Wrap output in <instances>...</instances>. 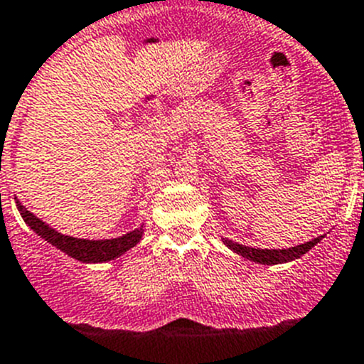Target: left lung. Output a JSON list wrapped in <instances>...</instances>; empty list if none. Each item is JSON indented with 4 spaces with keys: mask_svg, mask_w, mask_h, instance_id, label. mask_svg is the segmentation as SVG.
<instances>
[{
    "mask_svg": "<svg viewBox=\"0 0 364 364\" xmlns=\"http://www.w3.org/2000/svg\"><path fill=\"white\" fill-rule=\"evenodd\" d=\"M323 235L312 239V241H306L303 245H297V247L292 248H284V250H267V248H252L245 247V245H239L235 241H230V239H223V243L227 245L228 248L235 252V254L243 255L247 259L255 261V263H263V264H279V263H288V261H294L297 257H301L303 254L310 250L314 245H317L321 241Z\"/></svg>",
    "mask_w": 364,
    "mask_h": 364,
    "instance_id": "left-lung-1",
    "label": "left lung"
}]
</instances>
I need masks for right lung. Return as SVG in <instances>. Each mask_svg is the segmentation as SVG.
<instances>
[{
	"label": "right lung",
	"instance_id": "1",
	"mask_svg": "<svg viewBox=\"0 0 364 364\" xmlns=\"http://www.w3.org/2000/svg\"><path fill=\"white\" fill-rule=\"evenodd\" d=\"M16 205H18V210L19 214H21V218L25 219V223H27L36 234L41 235L45 241H48L50 245L58 247L61 252L70 255V257H74V259L77 261H83V263H101V261L114 259L117 255L125 254L127 250L136 247L143 234L141 227L116 239L90 241V239L70 237V235H63L60 234V232L52 230V228L48 227V225H45L41 219H38L34 214H31L19 201H16Z\"/></svg>",
	"mask_w": 364,
	"mask_h": 364
}]
</instances>
